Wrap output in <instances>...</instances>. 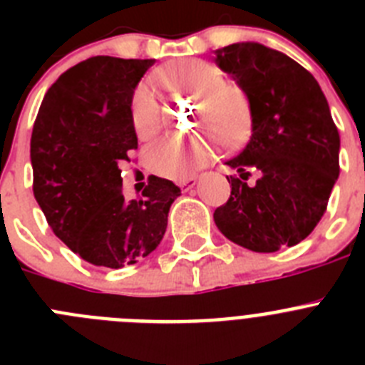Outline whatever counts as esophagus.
Segmentation results:
<instances>
[{
  "instance_id": "1",
  "label": "esophagus",
  "mask_w": 365,
  "mask_h": 365,
  "mask_svg": "<svg viewBox=\"0 0 365 365\" xmlns=\"http://www.w3.org/2000/svg\"><path fill=\"white\" fill-rule=\"evenodd\" d=\"M177 185L180 186V188H185V190H190L193 188V186L197 185V177L195 175H190V177H185V179H180Z\"/></svg>"
}]
</instances>
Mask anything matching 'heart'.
I'll use <instances>...</instances> for the list:
<instances>
[{"mask_svg": "<svg viewBox=\"0 0 365 365\" xmlns=\"http://www.w3.org/2000/svg\"><path fill=\"white\" fill-rule=\"evenodd\" d=\"M155 80L170 91L186 93L197 100V120L221 146H237L250 133L252 113L241 87L225 82L214 63L185 58L155 71ZM131 124L138 138L159 133V106L146 86H138L131 98ZM210 157L206 138H164L148 150V168L166 179H185Z\"/></svg>", "mask_w": 365, "mask_h": 365, "instance_id": "1", "label": "heart"}]
</instances>
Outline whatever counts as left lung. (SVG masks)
Here are the masks:
<instances>
[{
    "mask_svg": "<svg viewBox=\"0 0 365 365\" xmlns=\"http://www.w3.org/2000/svg\"><path fill=\"white\" fill-rule=\"evenodd\" d=\"M245 91L252 137L227 160L230 199L214 212L221 234L254 252L294 247L314 230L340 173V135L316 78L287 54L254 41L215 51ZM260 175L247 185L250 173Z\"/></svg>",
    "mask_w": 365,
    "mask_h": 365,
    "instance_id": "8db88e82",
    "label": "left lung"
}]
</instances>
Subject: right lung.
I'll use <instances>...</instances> for the list:
<instances>
[{"mask_svg":"<svg viewBox=\"0 0 365 365\" xmlns=\"http://www.w3.org/2000/svg\"><path fill=\"white\" fill-rule=\"evenodd\" d=\"M155 60L93 56L49 87L31 137L32 192L54 234L82 259L120 269L159 247L172 180L151 175L144 199L124 201L120 163L137 150L131 98Z\"/></svg>","mask_w":365,"mask_h":365,"instance_id":"add662e5","label":"right lung"}]
</instances>
